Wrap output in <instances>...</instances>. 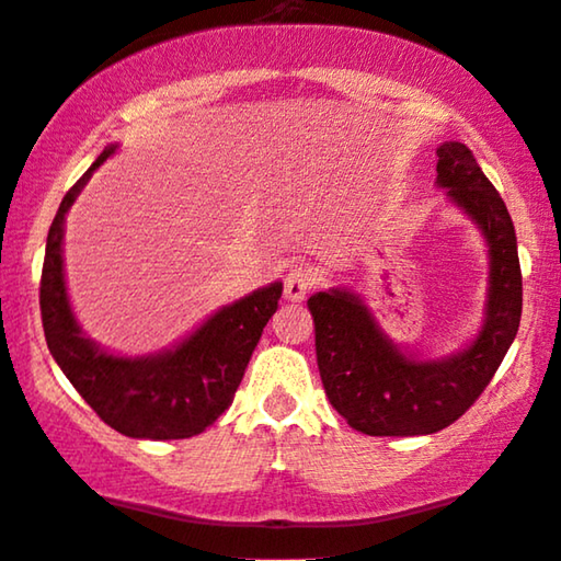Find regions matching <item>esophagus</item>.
I'll list each match as a JSON object with an SVG mask.
<instances>
[{"instance_id":"34e87169","label":"esophagus","mask_w":561,"mask_h":561,"mask_svg":"<svg viewBox=\"0 0 561 561\" xmlns=\"http://www.w3.org/2000/svg\"><path fill=\"white\" fill-rule=\"evenodd\" d=\"M316 287V272L305 264H293L285 274V297L289 302H302Z\"/></svg>"}]
</instances>
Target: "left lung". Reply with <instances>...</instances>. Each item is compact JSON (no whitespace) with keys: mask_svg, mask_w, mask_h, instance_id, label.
Listing matches in <instances>:
<instances>
[{"mask_svg":"<svg viewBox=\"0 0 561 561\" xmlns=\"http://www.w3.org/2000/svg\"><path fill=\"white\" fill-rule=\"evenodd\" d=\"M436 156V184L488 241L490 287L477 339L451 356L421 358L387 339L348 289L333 287L308 300L328 400L367 436H425L451 425L484 392L518 333L524 282L503 197L465 144L446 140Z\"/></svg>","mask_w":561,"mask_h":561,"instance_id":"obj_1","label":"left lung"}]
</instances>
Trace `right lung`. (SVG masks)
<instances>
[{
	"label": "right lung",
	"mask_w": 561,
	"mask_h": 561,
	"mask_svg": "<svg viewBox=\"0 0 561 561\" xmlns=\"http://www.w3.org/2000/svg\"><path fill=\"white\" fill-rule=\"evenodd\" d=\"M104 148L87 174L66 192L48 230L41 276L43 331L56 364L110 428L130 438H190L226 413L268 318L282 282L226 305L174 348L148 356H115L81 333L64 276L66 213L94 169L115 153Z\"/></svg>",
	"instance_id": "add662e5"
}]
</instances>
